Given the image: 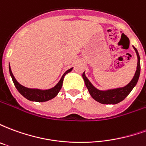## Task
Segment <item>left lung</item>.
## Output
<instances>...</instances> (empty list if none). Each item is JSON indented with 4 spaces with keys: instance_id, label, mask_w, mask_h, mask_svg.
Wrapping results in <instances>:
<instances>
[{
    "instance_id": "obj_1",
    "label": "left lung",
    "mask_w": 146,
    "mask_h": 146,
    "mask_svg": "<svg viewBox=\"0 0 146 146\" xmlns=\"http://www.w3.org/2000/svg\"><path fill=\"white\" fill-rule=\"evenodd\" d=\"M135 52L138 56V64H137V70L135 72V74L131 81L127 85H126L123 88H120L112 89L108 91H99L96 89L92 85L88 79L86 77L84 72L83 73V78L85 83V85L88 90L90 95L92 98L95 99V101L100 102L102 104H117L121 101H123L124 98L130 94L132 89L135 88L136 84L138 82L139 75H140V57L137 51V49L134 47Z\"/></svg>"
}]
</instances>
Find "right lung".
I'll return each mask as SVG.
<instances>
[{"label":"right lung","instance_id":"right-lung-1","mask_svg":"<svg viewBox=\"0 0 146 146\" xmlns=\"http://www.w3.org/2000/svg\"><path fill=\"white\" fill-rule=\"evenodd\" d=\"M72 70H73V68H71L70 70H67L66 72L63 74V76H62V78H61V80H59V82L57 84L54 86V88H52L51 89H48V90H40V89L27 88L26 87L21 85L20 84L15 80L14 75L12 74V72H11V67H10V65H9V72H10V75H11V79L13 80V83H14L15 88H17L19 92L23 97H25L27 99L30 100V101L40 102L51 100V99L54 98V97L58 95V93L59 92L60 89L62 88L64 76H65L66 74H67L68 73H70Z\"/></svg>","mask_w":146,"mask_h":146}]
</instances>
